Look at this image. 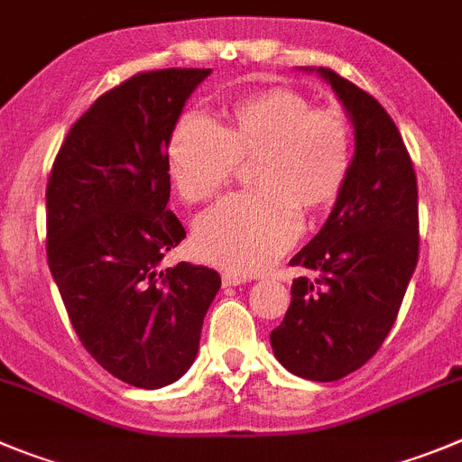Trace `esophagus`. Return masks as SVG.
Masks as SVG:
<instances>
[{"mask_svg":"<svg viewBox=\"0 0 462 462\" xmlns=\"http://www.w3.org/2000/svg\"><path fill=\"white\" fill-rule=\"evenodd\" d=\"M247 282H249V279L243 277V274H231V273L222 274L224 286H240V283H247Z\"/></svg>","mask_w":462,"mask_h":462,"instance_id":"34e87169","label":"esophagus"}]
</instances>
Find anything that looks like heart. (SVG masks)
Segmentation results:
<instances>
[{
  "label": "heart",
  "mask_w": 462,
  "mask_h": 462,
  "mask_svg": "<svg viewBox=\"0 0 462 462\" xmlns=\"http://www.w3.org/2000/svg\"><path fill=\"white\" fill-rule=\"evenodd\" d=\"M348 121L295 88L274 87L234 100L226 128L201 112L176 121L167 142V173L188 203L217 197L240 164L256 162L259 192L222 201L194 226L201 261L231 273H259L300 234V213L319 215L338 199L350 171Z\"/></svg>",
  "instance_id": "1"
}]
</instances>
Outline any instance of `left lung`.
<instances>
[{
  "instance_id": "1",
  "label": "left lung",
  "mask_w": 462,
  "mask_h": 462,
  "mask_svg": "<svg viewBox=\"0 0 462 462\" xmlns=\"http://www.w3.org/2000/svg\"><path fill=\"white\" fill-rule=\"evenodd\" d=\"M316 73L346 107L355 155L328 222L291 259L316 277L295 279L270 344L291 374L332 383L369 362L394 325L417 268L419 208L412 160L392 116L329 68Z\"/></svg>"
}]
</instances>
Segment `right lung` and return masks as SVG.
Returning a JSON list of instances; mask_svg holds the SVG:
<instances>
[{
  "mask_svg": "<svg viewBox=\"0 0 462 462\" xmlns=\"http://www.w3.org/2000/svg\"><path fill=\"white\" fill-rule=\"evenodd\" d=\"M210 68L139 73L103 93L68 133L48 180V263L68 319L96 362L142 389L176 383L199 353L222 279L160 270L185 238L167 208V142Z\"/></svg>",
  "mask_w": 462,
  "mask_h": 462,
  "instance_id": "right-lung-1",
  "label": "right lung"
}]
</instances>
